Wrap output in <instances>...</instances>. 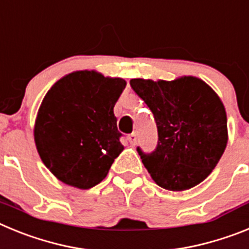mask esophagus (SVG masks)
<instances>
[{
    "mask_svg": "<svg viewBox=\"0 0 249 249\" xmlns=\"http://www.w3.org/2000/svg\"><path fill=\"white\" fill-rule=\"evenodd\" d=\"M127 141L131 144H136V142H137V135L136 133H131V135L127 136Z\"/></svg>",
    "mask_w": 249,
    "mask_h": 249,
    "instance_id": "esophagus-1",
    "label": "esophagus"
}]
</instances>
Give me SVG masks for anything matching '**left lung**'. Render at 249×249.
Listing matches in <instances>:
<instances>
[{"instance_id":"obj_1","label":"left lung","mask_w":249,"mask_h":249,"mask_svg":"<svg viewBox=\"0 0 249 249\" xmlns=\"http://www.w3.org/2000/svg\"><path fill=\"white\" fill-rule=\"evenodd\" d=\"M131 87L153 113L158 132L152 152L137 147L160 187L190 190L217 166L227 146V117L215 92L196 77L175 81L136 78Z\"/></svg>"}]
</instances>
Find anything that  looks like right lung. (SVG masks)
<instances>
[{"label":"right lung","mask_w":249,"mask_h":249,"mask_svg":"<svg viewBox=\"0 0 249 249\" xmlns=\"http://www.w3.org/2000/svg\"><path fill=\"white\" fill-rule=\"evenodd\" d=\"M124 87L122 78L78 71L47 92L35 141L41 160L59 181L89 190L107 176L123 151L113 107Z\"/></svg>","instance_id":"right-lung-1"}]
</instances>
